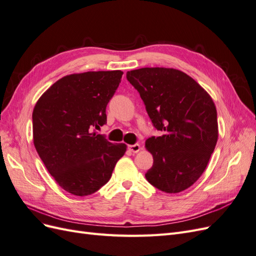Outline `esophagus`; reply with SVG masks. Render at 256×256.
Masks as SVG:
<instances>
[{"label":"esophagus","mask_w":256,"mask_h":256,"mask_svg":"<svg viewBox=\"0 0 256 256\" xmlns=\"http://www.w3.org/2000/svg\"><path fill=\"white\" fill-rule=\"evenodd\" d=\"M128 150L131 152H138L141 150V146L138 144H134V145H129L128 146Z\"/></svg>","instance_id":"1"}]
</instances>
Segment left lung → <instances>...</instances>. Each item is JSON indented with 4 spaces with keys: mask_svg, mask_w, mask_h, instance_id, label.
Returning <instances> with one entry per match:
<instances>
[{
    "mask_svg": "<svg viewBox=\"0 0 256 256\" xmlns=\"http://www.w3.org/2000/svg\"><path fill=\"white\" fill-rule=\"evenodd\" d=\"M161 136L148 138L154 164L146 180L166 193L182 192L205 171L218 141L216 109L210 95L178 69L145 67L127 72Z\"/></svg>",
    "mask_w": 256,
    "mask_h": 256,
    "instance_id": "1",
    "label": "left lung"
}]
</instances>
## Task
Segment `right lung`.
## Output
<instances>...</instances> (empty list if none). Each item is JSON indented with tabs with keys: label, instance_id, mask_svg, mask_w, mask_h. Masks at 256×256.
Listing matches in <instances>:
<instances>
[{
	"label": "right lung",
	"instance_id": "add662e5",
	"mask_svg": "<svg viewBox=\"0 0 256 256\" xmlns=\"http://www.w3.org/2000/svg\"><path fill=\"white\" fill-rule=\"evenodd\" d=\"M120 70L63 76L46 90L33 110V142L60 188L74 196L96 192L111 178L127 145L111 143L99 129L118 88Z\"/></svg>",
	"mask_w": 256,
	"mask_h": 256
}]
</instances>
